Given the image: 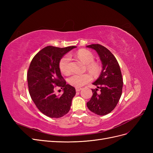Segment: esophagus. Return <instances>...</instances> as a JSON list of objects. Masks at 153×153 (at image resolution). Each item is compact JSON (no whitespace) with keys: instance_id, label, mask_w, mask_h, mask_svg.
<instances>
[{"instance_id":"obj_1","label":"esophagus","mask_w":153,"mask_h":153,"mask_svg":"<svg viewBox=\"0 0 153 153\" xmlns=\"http://www.w3.org/2000/svg\"><path fill=\"white\" fill-rule=\"evenodd\" d=\"M75 89H76V92H79L80 91L82 90V88H80V87H76Z\"/></svg>"}]
</instances>
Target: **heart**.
Returning a JSON list of instances; mask_svg holds the SVG:
<instances>
[{"mask_svg":"<svg viewBox=\"0 0 153 153\" xmlns=\"http://www.w3.org/2000/svg\"><path fill=\"white\" fill-rule=\"evenodd\" d=\"M77 57L80 59L84 64L87 65V68L90 71L95 72L98 66L93 62L94 57L89 51L87 50H80L76 53ZM71 57L69 55H66L61 59L59 62V68L62 73L64 75H69L71 72L70 68H69V63H70ZM91 80V76L89 74H74L71 76L69 78V84L76 87H80L85 85Z\"/></svg>","mask_w":153,"mask_h":153,"instance_id":"heart-1","label":"heart"}]
</instances>
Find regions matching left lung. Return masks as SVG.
Segmentation results:
<instances>
[{
  "instance_id": "8db88e82",
  "label": "left lung",
  "mask_w": 153,
  "mask_h": 153,
  "mask_svg": "<svg viewBox=\"0 0 153 153\" xmlns=\"http://www.w3.org/2000/svg\"><path fill=\"white\" fill-rule=\"evenodd\" d=\"M86 47L96 51L102 64L98 78L92 83L97 88L92 89L93 94L87 106L93 113L105 115L115 108L121 96L123 81L121 69L114 55L103 46L92 44ZM98 88L100 91L97 93Z\"/></svg>"
}]
</instances>
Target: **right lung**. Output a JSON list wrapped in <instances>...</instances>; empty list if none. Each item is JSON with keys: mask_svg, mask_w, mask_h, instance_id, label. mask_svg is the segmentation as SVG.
I'll use <instances>...</instances> for the list:
<instances>
[{"mask_svg": "<svg viewBox=\"0 0 153 153\" xmlns=\"http://www.w3.org/2000/svg\"><path fill=\"white\" fill-rule=\"evenodd\" d=\"M76 47L58 48L48 46L32 59L27 73L29 94L40 112L51 118H59L70 110L75 87L63 81L59 68L62 57ZM55 87L63 89V94H54Z\"/></svg>", "mask_w": 153, "mask_h": 153, "instance_id": "add662e5", "label": "right lung"}]
</instances>
